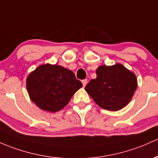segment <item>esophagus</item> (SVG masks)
I'll use <instances>...</instances> for the list:
<instances>
[{"instance_id":"34e87169","label":"esophagus","mask_w":158,"mask_h":158,"mask_svg":"<svg viewBox=\"0 0 158 158\" xmlns=\"http://www.w3.org/2000/svg\"><path fill=\"white\" fill-rule=\"evenodd\" d=\"M82 85H83V86H85L86 85H87V83H88V79H83V80L82 81Z\"/></svg>"}]
</instances>
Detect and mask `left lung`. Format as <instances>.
<instances>
[{
    "mask_svg": "<svg viewBox=\"0 0 158 158\" xmlns=\"http://www.w3.org/2000/svg\"><path fill=\"white\" fill-rule=\"evenodd\" d=\"M97 78L85 86V91L99 106L109 111L124 108L137 88L133 73L121 64L101 65L96 70Z\"/></svg>",
    "mask_w": 158,
    "mask_h": 158,
    "instance_id": "left-lung-1",
    "label": "left lung"
}]
</instances>
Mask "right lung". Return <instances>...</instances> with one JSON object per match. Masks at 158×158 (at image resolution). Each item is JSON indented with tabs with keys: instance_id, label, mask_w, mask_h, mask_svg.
I'll use <instances>...</instances> for the list:
<instances>
[{
	"instance_id": "right-lung-1",
	"label": "right lung",
	"mask_w": 158,
	"mask_h": 158,
	"mask_svg": "<svg viewBox=\"0 0 158 158\" xmlns=\"http://www.w3.org/2000/svg\"><path fill=\"white\" fill-rule=\"evenodd\" d=\"M26 87L31 100L40 109L55 112L68 104L82 84L71 70L46 64L29 74Z\"/></svg>"
}]
</instances>
